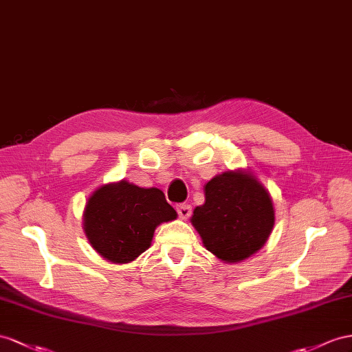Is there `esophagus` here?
<instances>
[{
    "label": "esophagus",
    "mask_w": 352,
    "mask_h": 352,
    "mask_svg": "<svg viewBox=\"0 0 352 352\" xmlns=\"http://www.w3.org/2000/svg\"><path fill=\"white\" fill-rule=\"evenodd\" d=\"M177 212H178V217H179V219L186 220V219L190 217L192 206L188 205V204H179V205H177Z\"/></svg>",
    "instance_id": "34e87169"
}]
</instances>
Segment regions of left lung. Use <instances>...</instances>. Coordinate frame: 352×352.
Returning <instances> with one entry per match:
<instances>
[{"instance_id":"obj_1","label":"left lung","mask_w":352,"mask_h":352,"mask_svg":"<svg viewBox=\"0 0 352 352\" xmlns=\"http://www.w3.org/2000/svg\"><path fill=\"white\" fill-rule=\"evenodd\" d=\"M272 199L254 177L224 173L205 186V204L192 224L205 248L224 262H239L265 245L274 228Z\"/></svg>"}]
</instances>
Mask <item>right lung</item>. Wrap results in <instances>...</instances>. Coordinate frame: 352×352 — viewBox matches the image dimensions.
<instances>
[{
  "mask_svg": "<svg viewBox=\"0 0 352 352\" xmlns=\"http://www.w3.org/2000/svg\"><path fill=\"white\" fill-rule=\"evenodd\" d=\"M175 217V210L159 188L120 182L90 196L83 224L99 254L113 263H128L150 247L157 224Z\"/></svg>",
  "mask_w": 352,
  "mask_h": 352,
  "instance_id": "1",
  "label": "right lung"
}]
</instances>
